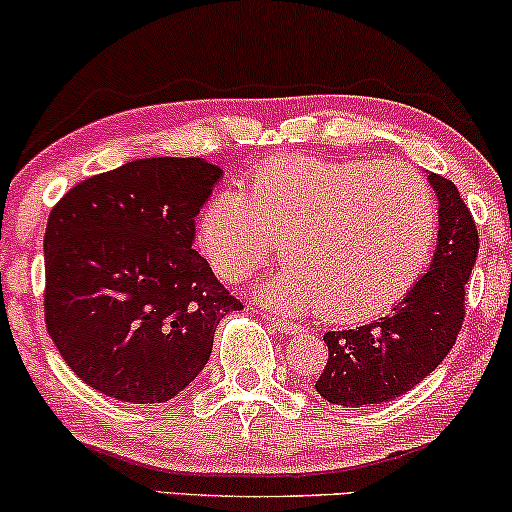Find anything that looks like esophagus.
Here are the masks:
<instances>
[{
    "label": "esophagus",
    "mask_w": 512,
    "mask_h": 512,
    "mask_svg": "<svg viewBox=\"0 0 512 512\" xmlns=\"http://www.w3.org/2000/svg\"><path fill=\"white\" fill-rule=\"evenodd\" d=\"M269 324H272L276 331H281V334H300V331H303V326L300 324L288 322V319L276 317V315H269Z\"/></svg>",
    "instance_id": "1"
}]
</instances>
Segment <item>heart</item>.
I'll return each instance as SVG.
<instances>
[{
	"label": "heart",
	"instance_id": "1",
	"mask_svg": "<svg viewBox=\"0 0 512 512\" xmlns=\"http://www.w3.org/2000/svg\"><path fill=\"white\" fill-rule=\"evenodd\" d=\"M279 240L286 264L260 286L281 310L317 305L326 322L391 310L432 260L436 202L415 171L362 159L281 157L202 212L197 243L209 267L240 281Z\"/></svg>",
	"mask_w": 512,
	"mask_h": 512
}]
</instances>
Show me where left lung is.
<instances>
[{"label":"left lung","instance_id":"left-lung-1","mask_svg":"<svg viewBox=\"0 0 512 512\" xmlns=\"http://www.w3.org/2000/svg\"><path fill=\"white\" fill-rule=\"evenodd\" d=\"M439 200V236L429 272L391 315L346 331H326L329 360L315 389L334 405L362 408L408 393L451 353L465 319V286L479 236L455 183L429 174Z\"/></svg>","mask_w":512,"mask_h":512}]
</instances>
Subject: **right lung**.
Wrapping results in <instances>:
<instances>
[{"label": "right lung", "mask_w": 512, "mask_h": 512, "mask_svg": "<svg viewBox=\"0 0 512 512\" xmlns=\"http://www.w3.org/2000/svg\"><path fill=\"white\" fill-rule=\"evenodd\" d=\"M224 171L200 157L135 159L85 178L45 231V322L85 384L123 403H166L243 310L193 250L195 217Z\"/></svg>", "instance_id": "right-lung-1"}]
</instances>
